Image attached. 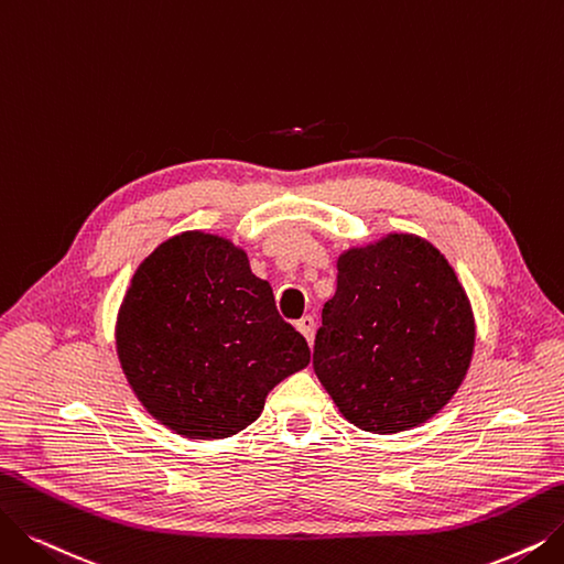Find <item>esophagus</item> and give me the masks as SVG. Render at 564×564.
Instances as JSON below:
<instances>
[{
  "label": "esophagus",
  "mask_w": 564,
  "mask_h": 564,
  "mask_svg": "<svg viewBox=\"0 0 564 564\" xmlns=\"http://www.w3.org/2000/svg\"><path fill=\"white\" fill-rule=\"evenodd\" d=\"M296 328L303 333V337H305V340L312 345L314 343V328H317V324H314V317H310V314H307V317H303L299 324H296Z\"/></svg>",
  "instance_id": "obj_1"
}]
</instances>
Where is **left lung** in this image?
Returning <instances> with one entry per match:
<instances>
[{
  "label": "left lung",
  "mask_w": 564,
  "mask_h": 564,
  "mask_svg": "<svg viewBox=\"0 0 564 564\" xmlns=\"http://www.w3.org/2000/svg\"><path fill=\"white\" fill-rule=\"evenodd\" d=\"M475 351V314L454 268L427 240L389 234L337 259L312 366L340 414L391 435L454 398Z\"/></svg>",
  "instance_id": "obj_1"
}]
</instances>
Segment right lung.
Here are the masks:
<instances>
[{"label":"right lung","mask_w":564,"mask_h":564,"mask_svg":"<svg viewBox=\"0 0 564 564\" xmlns=\"http://www.w3.org/2000/svg\"><path fill=\"white\" fill-rule=\"evenodd\" d=\"M122 372L143 408L189 440L254 423L265 395L310 364L305 337L231 240L185 231L139 265L118 312Z\"/></svg>","instance_id":"1"}]
</instances>
